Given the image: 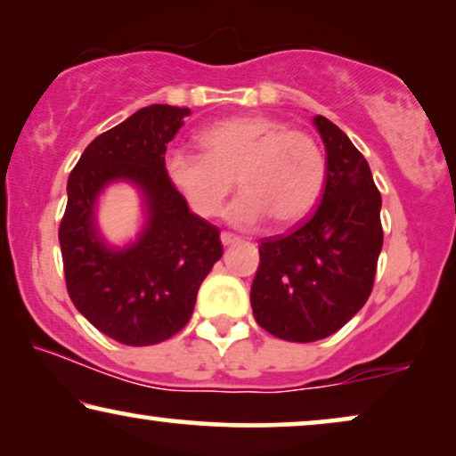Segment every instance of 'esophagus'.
Returning <instances> with one entry per match:
<instances>
[{"mask_svg": "<svg viewBox=\"0 0 456 456\" xmlns=\"http://www.w3.org/2000/svg\"><path fill=\"white\" fill-rule=\"evenodd\" d=\"M221 241H223V246H231V243L240 241V237L233 235V233H229V231H223V233H221Z\"/></svg>", "mask_w": 456, "mask_h": 456, "instance_id": "esophagus-1", "label": "esophagus"}]
</instances>
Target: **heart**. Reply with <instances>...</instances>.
<instances>
[{
    "label": "heart",
    "mask_w": 456,
    "mask_h": 456,
    "mask_svg": "<svg viewBox=\"0 0 456 456\" xmlns=\"http://www.w3.org/2000/svg\"><path fill=\"white\" fill-rule=\"evenodd\" d=\"M204 155L173 151L165 159L171 183L202 216L221 213L237 185L243 188L227 208L235 227L273 219L277 227L304 221L316 208L326 183V157L310 134L291 130L266 115L223 119L198 136Z\"/></svg>",
    "instance_id": "obj_1"
}]
</instances>
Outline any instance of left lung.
Instances as JSON below:
<instances>
[{
	"label": "left lung",
	"instance_id": "left-lung-1",
	"mask_svg": "<svg viewBox=\"0 0 456 456\" xmlns=\"http://www.w3.org/2000/svg\"><path fill=\"white\" fill-rule=\"evenodd\" d=\"M326 149L318 208L291 233L260 241L249 301L271 335L312 343L343 329L368 301L382 249V198L370 165L341 127L314 118Z\"/></svg>",
	"mask_w": 456,
	"mask_h": 456
}]
</instances>
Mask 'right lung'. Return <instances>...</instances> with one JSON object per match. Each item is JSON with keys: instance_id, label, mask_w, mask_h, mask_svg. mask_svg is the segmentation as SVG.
Listing matches in <instances>:
<instances>
[{"instance_id": "1", "label": "right lung", "mask_w": 456, "mask_h": 456, "mask_svg": "<svg viewBox=\"0 0 456 456\" xmlns=\"http://www.w3.org/2000/svg\"><path fill=\"white\" fill-rule=\"evenodd\" d=\"M190 109L151 105L102 132L68 177L60 223L69 299L102 335L130 347L157 345L188 324L196 295L223 256L221 231L190 213L165 171V152ZM113 181H130L145 198L139 240L109 248L94 207Z\"/></svg>"}]
</instances>
